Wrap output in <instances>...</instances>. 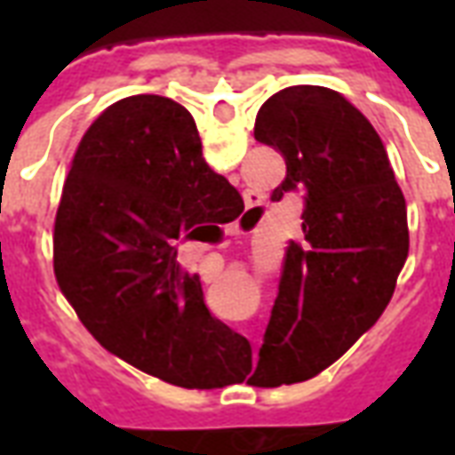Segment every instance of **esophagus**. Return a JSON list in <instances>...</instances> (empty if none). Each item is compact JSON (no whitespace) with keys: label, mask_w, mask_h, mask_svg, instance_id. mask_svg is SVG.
<instances>
[{"label":"esophagus","mask_w":455,"mask_h":455,"mask_svg":"<svg viewBox=\"0 0 455 455\" xmlns=\"http://www.w3.org/2000/svg\"><path fill=\"white\" fill-rule=\"evenodd\" d=\"M246 199H248V202H251V204H248V207H251V209L256 207V199L251 197V192H248V195H246Z\"/></svg>","instance_id":"obj_1"}]
</instances>
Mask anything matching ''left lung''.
Returning a JSON list of instances; mask_svg holds the SVG:
<instances>
[{
  "mask_svg": "<svg viewBox=\"0 0 455 455\" xmlns=\"http://www.w3.org/2000/svg\"><path fill=\"white\" fill-rule=\"evenodd\" d=\"M256 140L283 153L273 199L305 195L251 385H290L329 368L390 302L407 248V204L378 131L329 87L297 84L256 116Z\"/></svg>",
  "mask_w": 455,
  "mask_h": 455,
  "instance_id": "left-lung-1",
  "label": "left lung"
}]
</instances>
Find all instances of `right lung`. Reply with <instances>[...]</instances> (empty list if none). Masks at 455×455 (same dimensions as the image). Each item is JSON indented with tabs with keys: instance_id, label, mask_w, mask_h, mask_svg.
Segmentation results:
<instances>
[{
	"instance_id": "1",
	"label": "right lung",
	"mask_w": 455,
	"mask_h": 455,
	"mask_svg": "<svg viewBox=\"0 0 455 455\" xmlns=\"http://www.w3.org/2000/svg\"><path fill=\"white\" fill-rule=\"evenodd\" d=\"M241 212L192 114L160 94L126 97L87 129L65 180L58 285L87 331L139 371L197 390L241 382L248 341L212 316L178 263L182 241H207Z\"/></svg>"
}]
</instances>
